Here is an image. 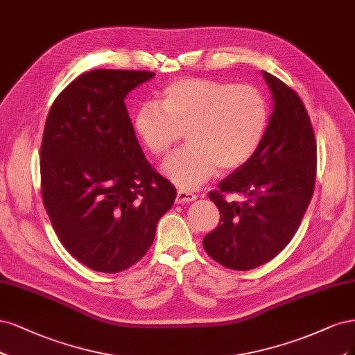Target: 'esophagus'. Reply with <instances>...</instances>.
I'll return each instance as SVG.
<instances>
[{"mask_svg":"<svg viewBox=\"0 0 355 355\" xmlns=\"http://www.w3.org/2000/svg\"><path fill=\"white\" fill-rule=\"evenodd\" d=\"M196 194H194L193 191L190 190H186V189H180L177 191V198H175V202L177 203H187V202H193L196 200Z\"/></svg>","mask_w":355,"mask_h":355,"instance_id":"obj_1","label":"esophagus"}]
</instances>
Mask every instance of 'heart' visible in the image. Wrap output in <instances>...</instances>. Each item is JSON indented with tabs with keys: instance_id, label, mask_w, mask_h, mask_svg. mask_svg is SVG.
I'll return each mask as SVG.
<instances>
[{
	"instance_id": "b5f03b06",
	"label": "heart",
	"mask_w": 355,
	"mask_h": 355,
	"mask_svg": "<svg viewBox=\"0 0 355 355\" xmlns=\"http://www.w3.org/2000/svg\"><path fill=\"white\" fill-rule=\"evenodd\" d=\"M134 131L156 157L166 156L187 134L189 144L164 164L177 186L193 189L214 175L243 166L259 148L268 106L248 84L187 78L165 87L159 106L147 101L134 115Z\"/></svg>"
}]
</instances>
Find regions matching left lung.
I'll return each instance as SVG.
<instances>
[{
	"label": "left lung",
	"mask_w": 355,
	"mask_h": 355,
	"mask_svg": "<svg viewBox=\"0 0 355 355\" xmlns=\"http://www.w3.org/2000/svg\"><path fill=\"white\" fill-rule=\"evenodd\" d=\"M272 94V113L257 153L224 178L208 196L220 209V224L203 237L207 254L237 271L266 264L295 236L315 186L317 144L298 93L262 72ZM228 192L243 202H228Z\"/></svg>",
	"instance_id": "8db88e82"
}]
</instances>
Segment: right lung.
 Instances as JSON below:
<instances>
[{
	"label": "right lung",
	"instance_id": "obj_1",
	"mask_svg": "<svg viewBox=\"0 0 355 355\" xmlns=\"http://www.w3.org/2000/svg\"><path fill=\"white\" fill-rule=\"evenodd\" d=\"M155 76L96 69L57 96L41 144V193L54 232L94 271L119 272L152 246L177 196L137 140L125 97Z\"/></svg>",
	"mask_w": 355,
	"mask_h": 355
}]
</instances>
